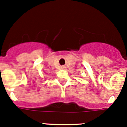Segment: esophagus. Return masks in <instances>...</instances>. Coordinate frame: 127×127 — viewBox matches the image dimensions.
Returning <instances> with one entry per match:
<instances>
[{
	"label": "esophagus",
	"mask_w": 127,
	"mask_h": 127,
	"mask_svg": "<svg viewBox=\"0 0 127 127\" xmlns=\"http://www.w3.org/2000/svg\"><path fill=\"white\" fill-rule=\"evenodd\" d=\"M61 68H62V69H64V66H62V67H61Z\"/></svg>",
	"instance_id": "obj_1"
}]
</instances>
